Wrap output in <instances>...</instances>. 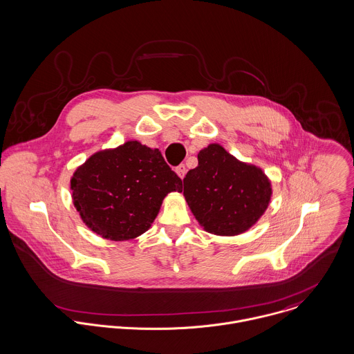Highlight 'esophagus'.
I'll return each instance as SVG.
<instances>
[{
	"instance_id": "obj_1",
	"label": "esophagus",
	"mask_w": 354,
	"mask_h": 354,
	"mask_svg": "<svg viewBox=\"0 0 354 354\" xmlns=\"http://www.w3.org/2000/svg\"><path fill=\"white\" fill-rule=\"evenodd\" d=\"M175 171H176V174L179 175V178H185V175H186V172H187V169H186V165L185 164H180V165H178L176 168H175Z\"/></svg>"
}]
</instances>
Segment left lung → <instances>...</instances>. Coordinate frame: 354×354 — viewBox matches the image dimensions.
Here are the masks:
<instances>
[{"instance_id":"1","label":"left lung","mask_w":354,"mask_h":354,"mask_svg":"<svg viewBox=\"0 0 354 354\" xmlns=\"http://www.w3.org/2000/svg\"><path fill=\"white\" fill-rule=\"evenodd\" d=\"M183 194L208 232L238 235L266 212L272 190L260 168L213 143L198 153V167L183 179Z\"/></svg>"}]
</instances>
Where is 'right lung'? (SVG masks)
<instances>
[{
	"mask_svg": "<svg viewBox=\"0 0 354 354\" xmlns=\"http://www.w3.org/2000/svg\"><path fill=\"white\" fill-rule=\"evenodd\" d=\"M73 204L83 221L112 241L143 234L164 197L182 192V179L161 153L140 142L93 154L71 180Z\"/></svg>",
	"mask_w": 354,
	"mask_h": 354,
	"instance_id": "right-lung-1",
	"label": "right lung"
}]
</instances>
